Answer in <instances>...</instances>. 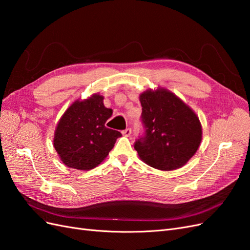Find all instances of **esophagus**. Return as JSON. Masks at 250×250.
<instances>
[{
    "mask_svg": "<svg viewBox=\"0 0 250 250\" xmlns=\"http://www.w3.org/2000/svg\"><path fill=\"white\" fill-rule=\"evenodd\" d=\"M122 134L125 135V137H129V135L131 134V129H130V128H126L125 130L122 131Z\"/></svg>",
    "mask_w": 250,
    "mask_h": 250,
    "instance_id": "esophagus-1",
    "label": "esophagus"
}]
</instances>
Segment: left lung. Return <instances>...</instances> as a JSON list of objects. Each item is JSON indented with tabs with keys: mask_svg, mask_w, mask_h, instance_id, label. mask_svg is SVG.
Wrapping results in <instances>:
<instances>
[{
	"mask_svg": "<svg viewBox=\"0 0 250 250\" xmlns=\"http://www.w3.org/2000/svg\"><path fill=\"white\" fill-rule=\"evenodd\" d=\"M145 132L134 143L141 160L150 167L170 171L183 167L196 153L202 137L196 113L165 88L140 96Z\"/></svg>",
	"mask_w": 250,
	"mask_h": 250,
	"instance_id": "obj_1",
	"label": "left lung"
}]
</instances>
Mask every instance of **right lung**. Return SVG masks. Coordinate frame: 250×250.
<instances>
[{
    "instance_id": "right-lung-1",
    "label": "right lung",
    "mask_w": 250,
    "mask_h": 250,
    "mask_svg": "<svg viewBox=\"0 0 250 250\" xmlns=\"http://www.w3.org/2000/svg\"><path fill=\"white\" fill-rule=\"evenodd\" d=\"M112 110L103 104V97L94 95L74 102L60 119L55 130L54 147L67 167L90 170L109 153L121 132L105 123Z\"/></svg>"
}]
</instances>
